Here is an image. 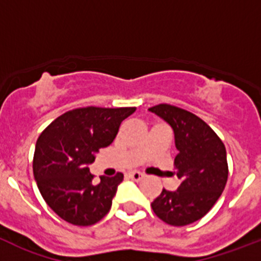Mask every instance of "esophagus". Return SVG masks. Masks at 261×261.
Returning <instances> with one entry per match:
<instances>
[{
  "mask_svg": "<svg viewBox=\"0 0 261 261\" xmlns=\"http://www.w3.org/2000/svg\"><path fill=\"white\" fill-rule=\"evenodd\" d=\"M128 176L130 177V179H133L135 181H140L142 177H144V175H142L140 171H132V172H129Z\"/></svg>",
  "mask_w": 261,
  "mask_h": 261,
  "instance_id": "obj_1",
  "label": "esophagus"
}]
</instances>
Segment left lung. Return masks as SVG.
I'll list each match as a JSON object with an SVG mask.
<instances>
[{"label":"left lung","mask_w":261,"mask_h":261,"mask_svg":"<svg viewBox=\"0 0 261 261\" xmlns=\"http://www.w3.org/2000/svg\"><path fill=\"white\" fill-rule=\"evenodd\" d=\"M149 110L174 129L177 149L174 166L180 180L176 191L163 188L151 208L168 225H190L208 213L225 190L229 175L225 145L204 120L190 111L167 103Z\"/></svg>","instance_id":"left-lung-1"}]
</instances>
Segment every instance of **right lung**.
<instances>
[{
  "mask_svg": "<svg viewBox=\"0 0 261 261\" xmlns=\"http://www.w3.org/2000/svg\"><path fill=\"white\" fill-rule=\"evenodd\" d=\"M136 107H81L62 114L40 133L32 170L43 199L60 218L75 226L99 222L110 212L121 172L94 183L87 166L112 144L120 124Z\"/></svg>",
  "mask_w": 261,
  "mask_h": 261,
  "instance_id": "1",
  "label": "right lung"
}]
</instances>
